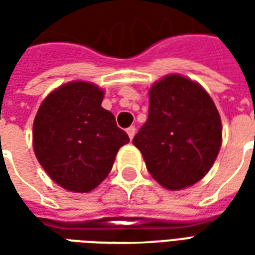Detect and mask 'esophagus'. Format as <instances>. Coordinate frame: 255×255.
<instances>
[{"mask_svg":"<svg viewBox=\"0 0 255 255\" xmlns=\"http://www.w3.org/2000/svg\"><path fill=\"white\" fill-rule=\"evenodd\" d=\"M135 132H136V128L133 127V126L127 128V133H128V136H129V139H132L133 136H135Z\"/></svg>","mask_w":255,"mask_h":255,"instance_id":"obj_1","label":"esophagus"}]
</instances>
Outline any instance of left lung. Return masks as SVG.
Wrapping results in <instances>:
<instances>
[{"label":"left lung","instance_id":"left-lung-1","mask_svg":"<svg viewBox=\"0 0 255 255\" xmlns=\"http://www.w3.org/2000/svg\"><path fill=\"white\" fill-rule=\"evenodd\" d=\"M223 127L210 95L180 75H168L149 91V117L132 143L150 175L168 190L199 182L217 158Z\"/></svg>","mask_w":255,"mask_h":255}]
</instances>
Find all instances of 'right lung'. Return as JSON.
<instances>
[{"label": "right lung", "mask_w": 255, "mask_h": 255, "mask_svg": "<svg viewBox=\"0 0 255 255\" xmlns=\"http://www.w3.org/2000/svg\"><path fill=\"white\" fill-rule=\"evenodd\" d=\"M104 91L89 82H69L52 91L38 109L32 144L53 182L73 192L94 190L109 172L119 149L129 142L101 104Z\"/></svg>", "instance_id": "add662e5"}]
</instances>
